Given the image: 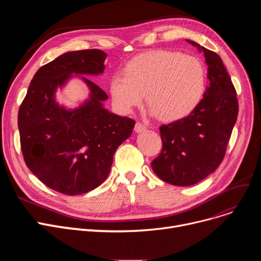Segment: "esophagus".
Masks as SVG:
<instances>
[{"label": "esophagus", "mask_w": 261, "mask_h": 261, "mask_svg": "<svg viewBox=\"0 0 261 261\" xmlns=\"http://www.w3.org/2000/svg\"><path fill=\"white\" fill-rule=\"evenodd\" d=\"M146 130V126L144 125V123H142V122H140V121H138L135 123V127H134V131L135 132H138V133H140V132H143V131H145Z\"/></svg>", "instance_id": "esophagus-1"}]
</instances>
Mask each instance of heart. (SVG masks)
<instances>
[{
	"label": "heart",
	"mask_w": 261,
	"mask_h": 261,
	"mask_svg": "<svg viewBox=\"0 0 261 261\" xmlns=\"http://www.w3.org/2000/svg\"><path fill=\"white\" fill-rule=\"evenodd\" d=\"M125 76H114L110 93L115 108L130 113L146 102L151 113L173 121L193 113L206 91V68L195 57L179 51L156 49L131 59Z\"/></svg>",
	"instance_id": "1"
}]
</instances>
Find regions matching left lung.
<instances>
[{
  "label": "left lung",
  "mask_w": 261,
  "mask_h": 261,
  "mask_svg": "<svg viewBox=\"0 0 261 261\" xmlns=\"http://www.w3.org/2000/svg\"><path fill=\"white\" fill-rule=\"evenodd\" d=\"M204 54L210 86L193 113L160 127L162 151L151 167L164 182L190 186L220 165L238 116V99L226 68L215 51L194 41Z\"/></svg>",
  "instance_id": "left-lung-1"
}]
</instances>
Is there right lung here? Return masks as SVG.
<instances>
[{"label":"right lung","mask_w":261,"mask_h":261,"mask_svg":"<svg viewBox=\"0 0 261 261\" xmlns=\"http://www.w3.org/2000/svg\"><path fill=\"white\" fill-rule=\"evenodd\" d=\"M107 54L100 49L65 53L35 74L18 114L26 166L58 193L86 194L103 183L119 145L132 133L135 121L103 108L108 95L81 76L90 97L76 109H65L55 93L73 75H98Z\"/></svg>","instance_id":"obj_1"}]
</instances>
